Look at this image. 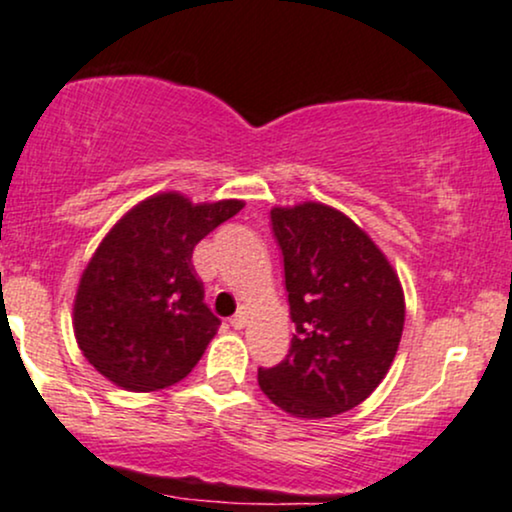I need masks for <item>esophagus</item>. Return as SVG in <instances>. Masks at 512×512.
Masks as SVG:
<instances>
[{"instance_id": "obj_1", "label": "esophagus", "mask_w": 512, "mask_h": 512, "mask_svg": "<svg viewBox=\"0 0 512 512\" xmlns=\"http://www.w3.org/2000/svg\"><path fill=\"white\" fill-rule=\"evenodd\" d=\"M230 323L237 330H242L246 323H249V309H246V306H239V311L230 318Z\"/></svg>"}]
</instances>
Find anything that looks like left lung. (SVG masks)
I'll list each match as a JSON object with an SVG mask.
<instances>
[{
    "mask_svg": "<svg viewBox=\"0 0 512 512\" xmlns=\"http://www.w3.org/2000/svg\"><path fill=\"white\" fill-rule=\"evenodd\" d=\"M270 220L297 335L280 364L258 369V386L292 417H335L386 378L405 328V292L386 254L338 208L275 206Z\"/></svg>",
    "mask_w": 512,
    "mask_h": 512,
    "instance_id": "8db88e82",
    "label": "left lung"
}]
</instances>
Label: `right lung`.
Returning a JSON list of instances; mask_svg holds the SVG:
<instances>
[{
  "label": "right lung",
  "mask_w": 512,
  "mask_h": 512,
  "mask_svg": "<svg viewBox=\"0 0 512 512\" xmlns=\"http://www.w3.org/2000/svg\"><path fill=\"white\" fill-rule=\"evenodd\" d=\"M244 208L162 191L136 203L90 256L74 299L83 357L114 386L153 393L191 374L220 318L203 304L194 246Z\"/></svg>",
  "instance_id": "obj_1"
}]
</instances>
